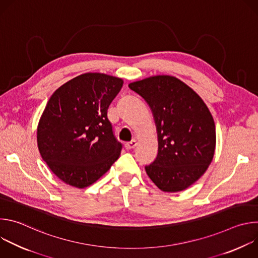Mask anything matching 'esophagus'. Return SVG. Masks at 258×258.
Segmentation results:
<instances>
[{
	"mask_svg": "<svg viewBox=\"0 0 258 258\" xmlns=\"http://www.w3.org/2000/svg\"><path fill=\"white\" fill-rule=\"evenodd\" d=\"M137 145H138V142H137L136 140H132L131 142H127V143H125L124 147H125V149H127V150H131V149L135 148V147H136Z\"/></svg>",
	"mask_w": 258,
	"mask_h": 258,
	"instance_id": "1",
	"label": "esophagus"
}]
</instances>
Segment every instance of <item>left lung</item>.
Masks as SVG:
<instances>
[{
  "label": "left lung",
  "mask_w": 258,
  "mask_h": 258,
  "mask_svg": "<svg viewBox=\"0 0 258 258\" xmlns=\"http://www.w3.org/2000/svg\"><path fill=\"white\" fill-rule=\"evenodd\" d=\"M128 87L149 105L156 125L158 154L147 174L163 192L186 190L213 159L216 134L208 107L175 77L153 76Z\"/></svg>",
  "instance_id": "8db88e82"
}]
</instances>
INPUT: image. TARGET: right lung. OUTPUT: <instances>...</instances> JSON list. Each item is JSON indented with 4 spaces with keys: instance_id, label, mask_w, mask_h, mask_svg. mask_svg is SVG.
<instances>
[{
    "instance_id": "1",
    "label": "right lung",
    "mask_w": 258,
    "mask_h": 258,
    "mask_svg": "<svg viewBox=\"0 0 258 258\" xmlns=\"http://www.w3.org/2000/svg\"><path fill=\"white\" fill-rule=\"evenodd\" d=\"M123 85L120 78L88 72L58 88L41 115L36 141L42 158L67 185L91 186L117 160L121 144L107 118Z\"/></svg>"
}]
</instances>
